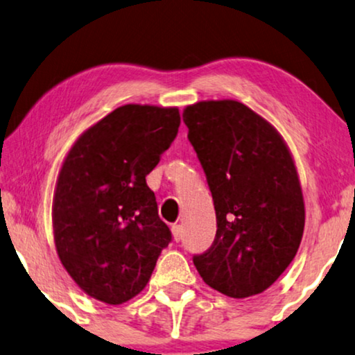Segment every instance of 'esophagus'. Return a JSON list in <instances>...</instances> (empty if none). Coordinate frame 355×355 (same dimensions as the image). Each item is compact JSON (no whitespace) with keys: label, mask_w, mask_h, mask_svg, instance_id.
I'll list each match as a JSON object with an SVG mask.
<instances>
[{"label":"esophagus","mask_w":355,"mask_h":355,"mask_svg":"<svg viewBox=\"0 0 355 355\" xmlns=\"http://www.w3.org/2000/svg\"><path fill=\"white\" fill-rule=\"evenodd\" d=\"M171 231H173L174 241H176V242H181V241H182V237H184V227H182L181 225H174V226L171 227Z\"/></svg>","instance_id":"obj_1"}]
</instances>
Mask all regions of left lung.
<instances>
[{
    "label": "left lung",
    "instance_id": "obj_1",
    "mask_svg": "<svg viewBox=\"0 0 355 355\" xmlns=\"http://www.w3.org/2000/svg\"><path fill=\"white\" fill-rule=\"evenodd\" d=\"M182 118L216 211L215 241L192 257L193 265L230 297L263 293L293 261L304 232L289 150L273 125L239 101H200Z\"/></svg>",
    "mask_w": 355,
    "mask_h": 355
}]
</instances>
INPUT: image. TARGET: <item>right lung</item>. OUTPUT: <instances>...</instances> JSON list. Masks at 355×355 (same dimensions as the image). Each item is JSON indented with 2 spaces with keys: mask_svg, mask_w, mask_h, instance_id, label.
Masks as SVG:
<instances>
[{
  "mask_svg": "<svg viewBox=\"0 0 355 355\" xmlns=\"http://www.w3.org/2000/svg\"><path fill=\"white\" fill-rule=\"evenodd\" d=\"M179 124L178 108L119 106L85 130L62 163L53 203L56 250L94 299L118 305L137 295L173 241L145 178Z\"/></svg>",
  "mask_w": 355,
  "mask_h": 355,
  "instance_id": "obj_1",
  "label": "right lung"
}]
</instances>
